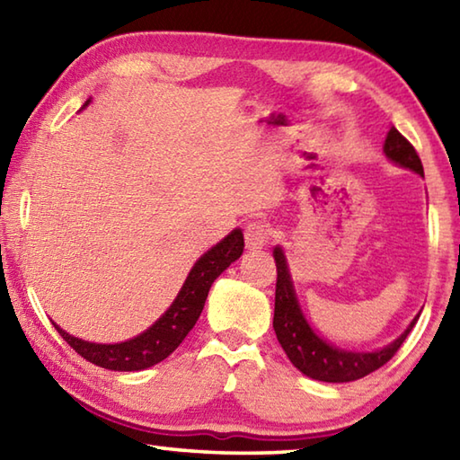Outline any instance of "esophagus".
Here are the masks:
<instances>
[{
  "label": "esophagus",
  "instance_id": "obj_1",
  "mask_svg": "<svg viewBox=\"0 0 460 460\" xmlns=\"http://www.w3.org/2000/svg\"><path fill=\"white\" fill-rule=\"evenodd\" d=\"M271 237V229L263 221H252L245 227V245L249 249H261Z\"/></svg>",
  "mask_w": 460,
  "mask_h": 460
}]
</instances>
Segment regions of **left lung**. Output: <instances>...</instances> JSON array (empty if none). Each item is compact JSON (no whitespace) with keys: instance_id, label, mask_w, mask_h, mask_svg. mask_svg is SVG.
<instances>
[{"instance_id":"1","label":"left lung","mask_w":460,"mask_h":460,"mask_svg":"<svg viewBox=\"0 0 460 460\" xmlns=\"http://www.w3.org/2000/svg\"><path fill=\"white\" fill-rule=\"evenodd\" d=\"M384 152L389 160L395 162V164L414 170L416 174L424 176L422 160H420L414 146H411L395 128L389 129L384 144ZM274 260L278 270L274 308L276 337L294 367L308 377L318 381H329V384H342V381H355L369 376V373L384 367V365L398 353L402 342L406 341L410 331L414 329L420 314L410 323L408 329L403 331V334H400L392 345H387L376 353H357L332 347L331 342L323 341L313 329H310L305 314H302L298 300H296L292 278L290 271H288L282 247L274 249Z\"/></svg>"}]
</instances>
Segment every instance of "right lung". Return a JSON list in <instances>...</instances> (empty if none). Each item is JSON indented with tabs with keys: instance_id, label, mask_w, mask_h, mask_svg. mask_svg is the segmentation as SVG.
<instances>
[{
	"instance_id": "right-lung-1",
	"label": "right lung",
	"mask_w": 460,
	"mask_h": 460,
	"mask_svg": "<svg viewBox=\"0 0 460 460\" xmlns=\"http://www.w3.org/2000/svg\"><path fill=\"white\" fill-rule=\"evenodd\" d=\"M243 233L241 229L231 231L221 243L202 255L194 263L189 278L178 292L162 318H158L146 332L129 339L118 345H97V342L81 341L65 332L60 326L54 324V329L71 345L83 359L99 365L103 369L111 371H139L152 365L164 361L166 357L181 345L186 334L197 324L199 316L205 306L208 290L223 270H227L233 261L243 253Z\"/></svg>"
}]
</instances>
